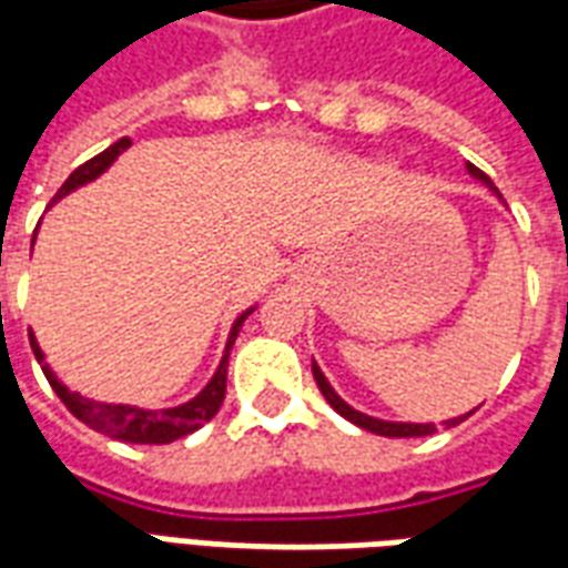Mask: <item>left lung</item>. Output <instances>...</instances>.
<instances>
[{"label":"left lung","instance_id":"8db88e82","mask_svg":"<svg viewBox=\"0 0 568 568\" xmlns=\"http://www.w3.org/2000/svg\"><path fill=\"white\" fill-rule=\"evenodd\" d=\"M465 170L475 175L480 185H487L493 194H499V187L493 185V179H489L484 170H477L475 163H465ZM313 377H316V386H320V393L325 395V402L341 414L344 419H349V423H356V426H362L365 432H374V435H386V438H423V435H432V432H438V426L435 423H389V419H377V417H368V414H362V410H356V407H349L341 398V395L334 393L332 383L325 381V374L320 371V365L313 362ZM468 417V414H465ZM465 417H453L444 423V428H453L459 426Z\"/></svg>","mask_w":568,"mask_h":568}]
</instances>
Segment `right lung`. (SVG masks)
Returning a JSON list of instances; mask_svg holds the SVG:
<instances>
[{
	"instance_id": "add662e5",
	"label": "right lung",
	"mask_w": 568,
	"mask_h": 568,
	"mask_svg": "<svg viewBox=\"0 0 568 568\" xmlns=\"http://www.w3.org/2000/svg\"><path fill=\"white\" fill-rule=\"evenodd\" d=\"M128 149H130V140L124 136V140H118L115 145H109L105 151H100V154L91 158L88 163H81L79 170L63 182V187L57 191L54 200L67 197L69 191H75L79 185L93 182L97 175L105 173V170L115 163V158L121 154V151H128ZM252 310H246L243 316H236L234 328H231V334H227V346H224V356L222 362H219V371H215V374H212V381L200 389V395H194V398L185 402V405L166 407V410H142V407H130V405H105V402H91V398H84V395L69 393L67 386L54 377V371L48 368L44 353L39 349V344H36V337H32V334H30V346H32V353H36V358H39V365H42L44 377H48V383H51V389L60 395V402L69 407V414H72V417H79L84 426L97 428V432H103V435H109V438L128 440V444H170V440L185 438V435H191V432H197L203 423H210V419L219 414V407H222L224 402V389H227V356H231V346H234L236 334H240V328H243V322H246V316L252 313Z\"/></svg>"
}]
</instances>
